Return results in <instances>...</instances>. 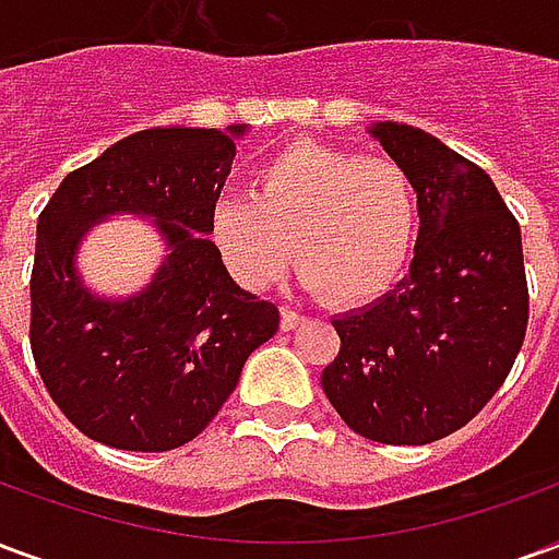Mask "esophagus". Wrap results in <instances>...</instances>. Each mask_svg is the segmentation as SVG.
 <instances>
[{"instance_id": "esophagus-1", "label": "esophagus", "mask_w": 559, "mask_h": 559, "mask_svg": "<svg viewBox=\"0 0 559 559\" xmlns=\"http://www.w3.org/2000/svg\"><path fill=\"white\" fill-rule=\"evenodd\" d=\"M305 317L299 314V311H293V308H287V305H281V329L284 332H290V329H296L299 323H302Z\"/></svg>"}]
</instances>
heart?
<instances>
[{"label": "heart", "instance_id": "b5f03b06", "mask_svg": "<svg viewBox=\"0 0 559 559\" xmlns=\"http://www.w3.org/2000/svg\"><path fill=\"white\" fill-rule=\"evenodd\" d=\"M411 173L353 148L293 143L254 173L251 197H221L212 242L245 287H266L296 260L302 281L338 308L395 287L416 245Z\"/></svg>", "mask_w": 559, "mask_h": 559}]
</instances>
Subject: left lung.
Listing matches in <instances>:
<instances>
[{
	"instance_id": "8db88e82",
	"label": "left lung",
	"mask_w": 559,
	"mask_h": 559,
	"mask_svg": "<svg viewBox=\"0 0 559 559\" xmlns=\"http://www.w3.org/2000/svg\"><path fill=\"white\" fill-rule=\"evenodd\" d=\"M371 134L411 173L419 239L395 290L332 320L341 350L320 380L356 433L425 445L464 428L515 365L530 314L521 227L491 176L428 131Z\"/></svg>"
}]
</instances>
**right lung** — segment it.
Here are the masks:
<instances>
[{"label": "right lung", "instance_id": "right-lung-1", "mask_svg": "<svg viewBox=\"0 0 559 559\" xmlns=\"http://www.w3.org/2000/svg\"><path fill=\"white\" fill-rule=\"evenodd\" d=\"M245 126L146 128L68 173L38 218L29 344L50 399L114 449H179L215 419L278 308L245 293L209 239ZM152 217L168 257L138 297L102 300L73 257L102 217Z\"/></svg>", "mask_w": 559, "mask_h": 559}]
</instances>
